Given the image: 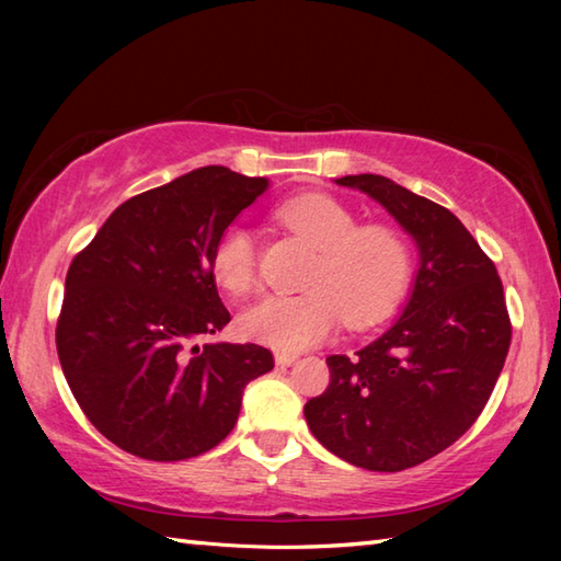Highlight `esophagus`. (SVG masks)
<instances>
[{
  "label": "esophagus",
  "mask_w": 561,
  "mask_h": 561,
  "mask_svg": "<svg viewBox=\"0 0 561 561\" xmlns=\"http://www.w3.org/2000/svg\"><path fill=\"white\" fill-rule=\"evenodd\" d=\"M296 359H299V356H296V354H287V352H277V354H274V362H277V366H282V368H287V366L296 364Z\"/></svg>",
  "instance_id": "esophagus-1"
}]
</instances>
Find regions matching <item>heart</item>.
<instances>
[{"label": "heart", "mask_w": 561, "mask_h": 561, "mask_svg": "<svg viewBox=\"0 0 561 561\" xmlns=\"http://www.w3.org/2000/svg\"><path fill=\"white\" fill-rule=\"evenodd\" d=\"M279 219L311 243L318 255L301 296H262L241 313L243 335L282 352L316 347L335 332L374 325L410 282L408 238L386 224L356 226L350 207L328 195H301L279 207ZM211 272L226 291L245 294L255 284V238L233 224L211 253Z\"/></svg>", "instance_id": "1"}]
</instances>
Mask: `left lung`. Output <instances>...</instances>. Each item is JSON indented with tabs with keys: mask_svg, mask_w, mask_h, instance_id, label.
Segmentation results:
<instances>
[{
	"mask_svg": "<svg viewBox=\"0 0 561 561\" xmlns=\"http://www.w3.org/2000/svg\"><path fill=\"white\" fill-rule=\"evenodd\" d=\"M376 199L416 245L400 318L364 350L328 356L330 386L306 402L313 436L374 472L414 468L468 432L502 374L511 320L494 262L456 214L383 175L335 181Z\"/></svg>",
	"mask_w": 561,
	"mask_h": 561,
	"instance_id": "obj_1",
	"label": "left lung"
}]
</instances>
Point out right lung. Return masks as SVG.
<instances>
[{"label":"right lung","instance_id":"1","mask_svg":"<svg viewBox=\"0 0 561 561\" xmlns=\"http://www.w3.org/2000/svg\"><path fill=\"white\" fill-rule=\"evenodd\" d=\"M270 187L205 165L123 202L71 260L55 340L71 396L117 448L185 460L229 436L243 390L272 371L260 344L209 342L231 316L211 253Z\"/></svg>","mask_w":561,"mask_h":561}]
</instances>
